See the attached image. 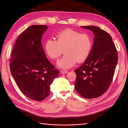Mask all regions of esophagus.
Segmentation results:
<instances>
[{"mask_svg":"<svg viewBox=\"0 0 128 128\" xmlns=\"http://www.w3.org/2000/svg\"><path fill=\"white\" fill-rule=\"evenodd\" d=\"M60 72H61V73L63 74H67L68 72L67 70H61Z\"/></svg>","mask_w":128,"mask_h":128,"instance_id":"obj_1","label":"esophagus"}]
</instances>
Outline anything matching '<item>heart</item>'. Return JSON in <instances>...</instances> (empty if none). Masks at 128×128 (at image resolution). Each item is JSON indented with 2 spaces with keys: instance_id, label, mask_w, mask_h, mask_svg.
Segmentation results:
<instances>
[{
  "instance_id": "b5f03b06",
  "label": "heart",
  "mask_w": 128,
  "mask_h": 128,
  "mask_svg": "<svg viewBox=\"0 0 128 128\" xmlns=\"http://www.w3.org/2000/svg\"><path fill=\"white\" fill-rule=\"evenodd\" d=\"M56 38V40H47L44 44V50L47 56L53 60L58 58L64 50L65 55L57 63L60 68H69L76 62H82L89 56L92 40L88 34L66 29L60 32Z\"/></svg>"
}]
</instances>
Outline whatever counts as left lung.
<instances>
[{"label":"left lung","instance_id":"left-lung-1","mask_svg":"<svg viewBox=\"0 0 128 128\" xmlns=\"http://www.w3.org/2000/svg\"><path fill=\"white\" fill-rule=\"evenodd\" d=\"M82 28L92 31L94 38L89 56L75 70V88L85 98H96L103 94L112 82L118 62L117 51L112 37L106 31L94 26Z\"/></svg>","mask_w":128,"mask_h":128}]
</instances>
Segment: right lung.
Listing matches in <instances>:
<instances>
[{
	"label": "right lung",
	"mask_w": 128,
	"mask_h": 128,
	"mask_svg": "<svg viewBox=\"0 0 128 128\" xmlns=\"http://www.w3.org/2000/svg\"><path fill=\"white\" fill-rule=\"evenodd\" d=\"M48 27L34 25L18 38L11 54L10 71L27 97L42 101L50 94V86L58 75L44 52L42 38Z\"/></svg>",
	"instance_id": "1"
}]
</instances>
